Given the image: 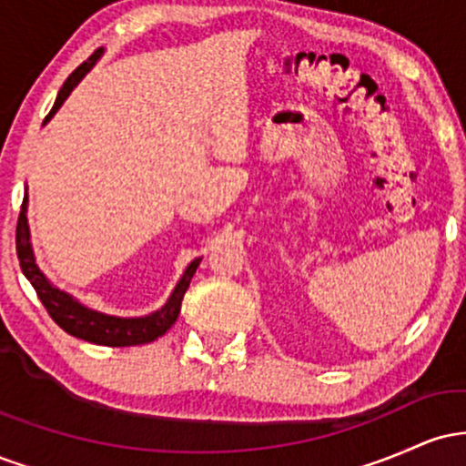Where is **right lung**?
I'll return each instance as SVG.
<instances>
[{
	"mask_svg": "<svg viewBox=\"0 0 466 466\" xmlns=\"http://www.w3.org/2000/svg\"><path fill=\"white\" fill-rule=\"evenodd\" d=\"M103 50H96L92 56L85 63L74 69L69 74L63 87L58 89V96L55 100V106H52L50 114L46 116L44 125L50 120L52 116L61 109V105L66 103V98L72 94V89L83 80L85 74L89 72L96 66ZM28 195L24 197V203H21L19 221H17V258L21 265V271L28 278L30 285L35 287L36 296L44 302L46 311L50 313V318L61 326L63 330L69 335L78 337V339L92 341V344L100 346H137V344H148V341H155L157 337H162L166 330L170 329L175 322H177V315L181 311V300H184V293L188 291L192 276H195L197 267H199L201 258H195L192 263L186 267L184 276L177 282V287L173 289L170 298L159 311L151 315H144V318H116V315H105L100 311H92L85 304L74 300L72 296L61 289H56L50 280L44 276V271L39 269L35 260V251H32L30 245V228H28Z\"/></svg>",
	"mask_w": 466,
	"mask_h": 466,
	"instance_id": "1",
	"label": "right lung"
}]
</instances>
